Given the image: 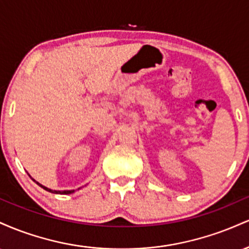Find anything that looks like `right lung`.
<instances>
[{
  "label": "right lung",
  "instance_id": "add662e5",
  "mask_svg": "<svg viewBox=\"0 0 249 249\" xmlns=\"http://www.w3.org/2000/svg\"><path fill=\"white\" fill-rule=\"evenodd\" d=\"M33 180H34V179H33ZM34 181H35L36 184L38 185V186H41L42 188H44L45 191H48V192H51V193H56V194H71V193L75 192V190H71V191H53V190H50V188H48V187L43 186V185L39 184V182H37L36 180H34Z\"/></svg>",
  "mask_w": 249,
  "mask_h": 249
}]
</instances>
